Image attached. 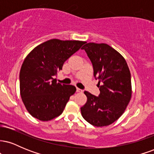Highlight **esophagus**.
<instances>
[{
  "label": "esophagus",
  "mask_w": 154,
  "mask_h": 154,
  "mask_svg": "<svg viewBox=\"0 0 154 154\" xmlns=\"http://www.w3.org/2000/svg\"><path fill=\"white\" fill-rule=\"evenodd\" d=\"M77 93H82L83 91H82V90L79 89V88H77Z\"/></svg>",
  "instance_id": "esophagus-1"
}]
</instances>
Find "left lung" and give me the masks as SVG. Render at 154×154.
Wrapping results in <instances>:
<instances>
[{
    "instance_id": "obj_1",
    "label": "left lung",
    "mask_w": 154,
    "mask_h": 154,
    "mask_svg": "<svg viewBox=\"0 0 154 154\" xmlns=\"http://www.w3.org/2000/svg\"><path fill=\"white\" fill-rule=\"evenodd\" d=\"M82 49L93 64L100 94L97 97L84 92L88 100L81 114L93 126H108L122 115L131 99L130 69L123 56L107 44L89 43Z\"/></svg>"
}]
</instances>
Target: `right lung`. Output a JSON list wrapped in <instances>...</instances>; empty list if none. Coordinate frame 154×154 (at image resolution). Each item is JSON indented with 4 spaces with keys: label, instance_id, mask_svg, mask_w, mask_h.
<instances>
[{
    "label": "right lung",
    "instance_id": "obj_1",
    "mask_svg": "<svg viewBox=\"0 0 154 154\" xmlns=\"http://www.w3.org/2000/svg\"><path fill=\"white\" fill-rule=\"evenodd\" d=\"M85 43L79 40L51 39L35 47L26 56L19 73L20 95L33 117L49 121L62 114L76 88L57 83L54 76Z\"/></svg>",
    "mask_w": 154,
    "mask_h": 154
}]
</instances>
